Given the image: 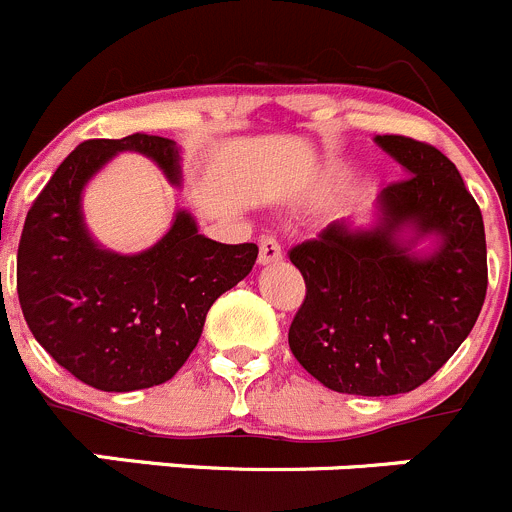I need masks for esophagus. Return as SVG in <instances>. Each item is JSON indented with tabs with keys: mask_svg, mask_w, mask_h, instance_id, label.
Here are the masks:
<instances>
[{
	"mask_svg": "<svg viewBox=\"0 0 512 512\" xmlns=\"http://www.w3.org/2000/svg\"><path fill=\"white\" fill-rule=\"evenodd\" d=\"M283 260V247L275 237H262L260 240V265H270V262Z\"/></svg>",
	"mask_w": 512,
	"mask_h": 512,
	"instance_id": "esophagus-1",
	"label": "esophagus"
}]
</instances>
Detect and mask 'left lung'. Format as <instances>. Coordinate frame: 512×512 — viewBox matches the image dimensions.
<instances>
[{"label":"left lung","instance_id":"obj_1","mask_svg":"<svg viewBox=\"0 0 512 512\" xmlns=\"http://www.w3.org/2000/svg\"><path fill=\"white\" fill-rule=\"evenodd\" d=\"M407 179L386 186L374 229L333 222L295 245L305 300L288 343L310 376L338 394H407L432 379L470 336L487 293L482 212L439 148L376 136ZM409 226L412 241L400 237ZM432 233V256L413 242Z\"/></svg>","mask_w":512,"mask_h":512}]
</instances>
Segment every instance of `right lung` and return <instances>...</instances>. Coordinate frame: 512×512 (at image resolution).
Segmentation results:
<instances>
[{
  "mask_svg": "<svg viewBox=\"0 0 512 512\" xmlns=\"http://www.w3.org/2000/svg\"><path fill=\"white\" fill-rule=\"evenodd\" d=\"M118 151H138L179 184L171 138H93L57 166L27 212L17 295L32 336L75 379L100 391L164 384L197 348L214 300L250 275L257 245H222L179 212L151 250L116 255L93 242L80 194Z\"/></svg>",
  "mask_w": 512,
  "mask_h": 512,
  "instance_id": "add662e5",
  "label": "right lung"
}]
</instances>
